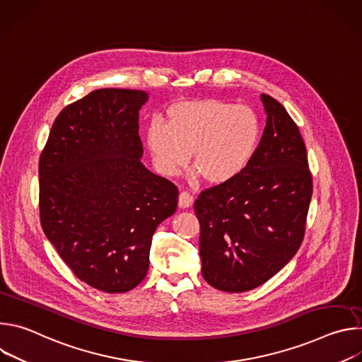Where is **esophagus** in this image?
<instances>
[{
    "instance_id": "obj_1",
    "label": "esophagus",
    "mask_w": 362,
    "mask_h": 362,
    "mask_svg": "<svg viewBox=\"0 0 362 362\" xmlns=\"http://www.w3.org/2000/svg\"><path fill=\"white\" fill-rule=\"evenodd\" d=\"M192 203H193V194L189 192H180V194H179L180 208L186 209V208H189V206H192Z\"/></svg>"
}]
</instances>
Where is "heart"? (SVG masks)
I'll use <instances>...</instances> for the list:
<instances>
[{"label": "heart", "mask_w": 362, "mask_h": 362, "mask_svg": "<svg viewBox=\"0 0 362 362\" xmlns=\"http://www.w3.org/2000/svg\"><path fill=\"white\" fill-rule=\"evenodd\" d=\"M262 123L245 105L221 100L185 101L168 113V124L153 120L146 143L156 169L175 176L192 159V166L214 185L239 176L259 147Z\"/></svg>", "instance_id": "b5f03b06"}]
</instances>
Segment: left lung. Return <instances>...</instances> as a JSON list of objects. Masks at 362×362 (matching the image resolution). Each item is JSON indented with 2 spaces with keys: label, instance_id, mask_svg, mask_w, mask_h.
<instances>
[{
  "label": "left lung",
  "instance_id": "obj_1",
  "mask_svg": "<svg viewBox=\"0 0 362 362\" xmlns=\"http://www.w3.org/2000/svg\"><path fill=\"white\" fill-rule=\"evenodd\" d=\"M261 100L267 126L252 162L194 202L202 275L225 292L255 289L292 259L303 240L313 197L298 126L279 101L268 94Z\"/></svg>",
  "mask_w": 362,
  "mask_h": 362
}]
</instances>
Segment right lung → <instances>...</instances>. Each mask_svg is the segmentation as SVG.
Instances as JSON below:
<instances>
[{
    "instance_id": "right-lung-1",
    "label": "right lung",
    "mask_w": 362,
    "mask_h": 362,
    "mask_svg": "<svg viewBox=\"0 0 362 362\" xmlns=\"http://www.w3.org/2000/svg\"><path fill=\"white\" fill-rule=\"evenodd\" d=\"M141 90L100 88L62 110L40 156V221L87 285L123 293L147 275L151 238L177 187L140 162Z\"/></svg>"
}]
</instances>
